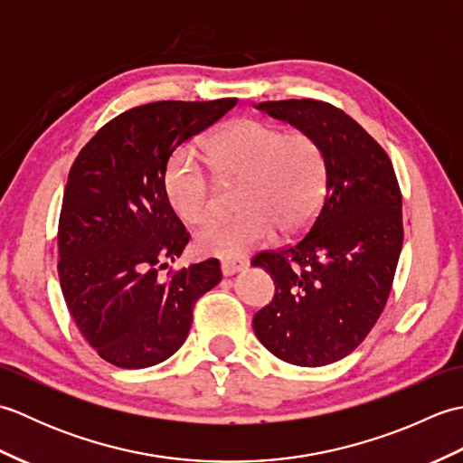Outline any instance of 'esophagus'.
Returning a JSON list of instances; mask_svg holds the SVG:
<instances>
[{
	"label": "esophagus",
	"mask_w": 463,
	"mask_h": 463,
	"mask_svg": "<svg viewBox=\"0 0 463 463\" xmlns=\"http://www.w3.org/2000/svg\"><path fill=\"white\" fill-rule=\"evenodd\" d=\"M249 262L247 260H222L221 262V272L224 277H232V274H237L239 270L247 269Z\"/></svg>",
	"instance_id": "34e87169"
}]
</instances>
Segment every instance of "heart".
I'll return each mask as SVG.
<instances>
[{
  "label": "heart",
  "mask_w": 463,
  "mask_h": 463,
  "mask_svg": "<svg viewBox=\"0 0 463 463\" xmlns=\"http://www.w3.org/2000/svg\"><path fill=\"white\" fill-rule=\"evenodd\" d=\"M204 153L224 181H241L237 206L242 214L196 232L201 252L237 260L272 241L277 229L290 237L317 216L326 193V156L308 133L239 119L214 133ZM165 191L184 222L203 224L214 214V184L191 151H179L169 161Z\"/></svg>",
  "instance_id": "1"
}]
</instances>
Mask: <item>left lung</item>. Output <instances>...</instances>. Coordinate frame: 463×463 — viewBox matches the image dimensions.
I'll return each mask as SVG.
<instances>
[{
	"label": "left lung",
	"mask_w": 463,
	"mask_h": 463,
	"mask_svg": "<svg viewBox=\"0 0 463 463\" xmlns=\"http://www.w3.org/2000/svg\"><path fill=\"white\" fill-rule=\"evenodd\" d=\"M308 133L326 156V196L307 237L252 260L274 297L252 318L262 346L294 366L356 350L386 307L404 229L388 155L344 111L314 99L254 105Z\"/></svg>",
	"instance_id": "8db88e82"
}]
</instances>
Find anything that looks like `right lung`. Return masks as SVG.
<instances>
[{
	"mask_svg": "<svg viewBox=\"0 0 463 463\" xmlns=\"http://www.w3.org/2000/svg\"><path fill=\"white\" fill-rule=\"evenodd\" d=\"M237 99L156 101L101 127L77 156L59 216V282L97 354L117 368H149L189 336L193 308L221 280L219 260L159 270L181 257L189 232L165 191L179 145L229 113Z\"/></svg>",
	"mask_w": 463,
	"mask_h": 463,
	"instance_id": "right-lung-1",
	"label": "right lung"
}]
</instances>
